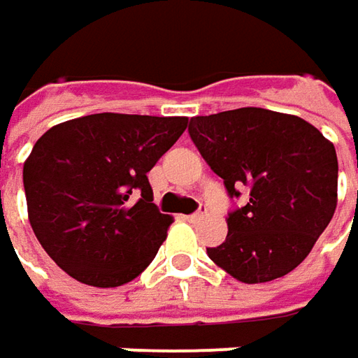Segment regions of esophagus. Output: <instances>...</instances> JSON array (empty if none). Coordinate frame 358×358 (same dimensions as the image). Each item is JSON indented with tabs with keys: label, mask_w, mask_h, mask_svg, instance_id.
<instances>
[{
	"label": "esophagus",
	"mask_w": 358,
	"mask_h": 358,
	"mask_svg": "<svg viewBox=\"0 0 358 358\" xmlns=\"http://www.w3.org/2000/svg\"><path fill=\"white\" fill-rule=\"evenodd\" d=\"M201 217H203V213H193V215H185L183 219H185V221H189V223H195V221H199Z\"/></svg>",
	"instance_id": "esophagus-1"
}]
</instances>
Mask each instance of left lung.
Listing matches in <instances>:
<instances>
[{
	"mask_svg": "<svg viewBox=\"0 0 358 358\" xmlns=\"http://www.w3.org/2000/svg\"><path fill=\"white\" fill-rule=\"evenodd\" d=\"M189 135L231 197L249 187L209 259L249 285L301 265L337 209L335 145L309 121L261 107L193 117Z\"/></svg>",
	"mask_w": 358,
	"mask_h": 358,
	"instance_id": "8db88e82",
	"label": "left lung"
}]
</instances>
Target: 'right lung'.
I'll list each match as a JSON object with an SVG mask.
<instances>
[{
	"label": "right lung",
	"mask_w": 358,
	"mask_h": 358,
	"mask_svg": "<svg viewBox=\"0 0 358 358\" xmlns=\"http://www.w3.org/2000/svg\"><path fill=\"white\" fill-rule=\"evenodd\" d=\"M187 117L95 113L45 131L23 163L27 215L45 253L76 281L121 287L155 259L173 223L147 173Z\"/></svg>",
	"instance_id": "1"
}]
</instances>
